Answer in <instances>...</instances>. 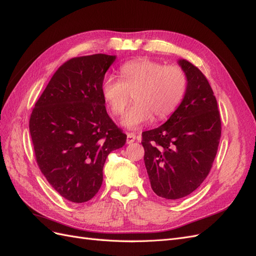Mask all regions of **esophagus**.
<instances>
[{"label":"esophagus","instance_id":"1","mask_svg":"<svg viewBox=\"0 0 256 256\" xmlns=\"http://www.w3.org/2000/svg\"><path fill=\"white\" fill-rule=\"evenodd\" d=\"M136 141V136L134 134L127 132V144H131Z\"/></svg>","mask_w":256,"mask_h":256}]
</instances>
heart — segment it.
Here are the masks:
<instances>
[{
    "label": "heart",
    "instance_id": "heart-1",
    "mask_svg": "<svg viewBox=\"0 0 256 256\" xmlns=\"http://www.w3.org/2000/svg\"><path fill=\"white\" fill-rule=\"evenodd\" d=\"M120 80L108 76L102 82V94L113 115L125 111L132 95L134 104L124 115V127L136 130L168 118L180 104L187 88V74L178 66H166L156 60L138 58L120 68Z\"/></svg>",
    "mask_w": 256,
    "mask_h": 256
}]
</instances>
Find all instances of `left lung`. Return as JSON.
<instances>
[{
  "label": "left lung",
  "instance_id": "left-lung-1",
  "mask_svg": "<svg viewBox=\"0 0 256 256\" xmlns=\"http://www.w3.org/2000/svg\"><path fill=\"white\" fill-rule=\"evenodd\" d=\"M177 63L188 80L182 102L164 125L142 134L152 189L168 200L198 188L210 171L221 136L218 104L206 76L188 60Z\"/></svg>",
  "mask_w": 256,
  "mask_h": 256
}]
</instances>
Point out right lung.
<instances>
[{"label":"right lung","instance_id":"right-lung-1","mask_svg":"<svg viewBox=\"0 0 256 256\" xmlns=\"http://www.w3.org/2000/svg\"><path fill=\"white\" fill-rule=\"evenodd\" d=\"M115 60L99 53L67 60L30 114L37 164L52 187L74 203L96 196L108 154L126 143L102 94V82Z\"/></svg>","mask_w":256,"mask_h":256}]
</instances>
